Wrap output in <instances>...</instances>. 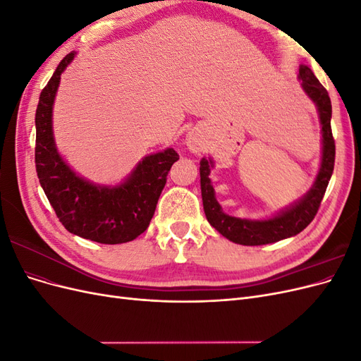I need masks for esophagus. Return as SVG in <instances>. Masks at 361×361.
<instances>
[{"instance_id":"1","label":"esophagus","mask_w":361,"mask_h":361,"mask_svg":"<svg viewBox=\"0 0 361 361\" xmlns=\"http://www.w3.org/2000/svg\"><path fill=\"white\" fill-rule=\"evenodd\" d=\"M187 146L191 152H194V154H199V152H202V149H203L202 140L195 133H190L187 135Z\"/></svg>"}]
</instances>
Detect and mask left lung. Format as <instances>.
Segmentation results:
<instances>
[{
    "instance_id": "8db88e82",
    "label": "left lung",
    "mask_w": 361,
    "mask_h": 361,
    "mask_svg": "<svg viewBox=\"0 0 361 361\" xmlns=\"http://www.w3.org/2000/svg\"><path fill=\"white\" fill-rule=\"evenodd\" d=\"M298 80L301 81L304 93L316 105L322 134V157L319 171L316 174L312 188L301 199L293 202L288 207H283V209L269 218H265V220L232 216L223 211L221 204L218 203L215 197V190L209 178L211 170L214 169V159L202 158L200 161V188L204 215L215 231L235 244L265 245L298 235L312 223L319 209L325 190L329 187L336 155V146L331 134V101L329 92L324 89V85L316 78L312 69L305 64H300Z\"/></svg>"
}]
</instances>
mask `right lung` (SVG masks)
<instances>
[{"label": "right lung", "instance_id": "obj_1", "mask_svg": "<svg viewBox=\"0 0 361 361\" xmlns=\"http://www.w3.org/2000/svg\"><path fill=\"white\" fill-rule=\"evenodd\" d=\"M76 52L64 57L42 90L36 110V171L59 220L71 233L101 244H123L143 233L155 214L167 174L179 155L167 147L138 161L116 185L84 179L63 159L54 140L52 108L61 73Z\"/></svg>", "mask_w": 361, "mask_h": 361}]
</instances>
